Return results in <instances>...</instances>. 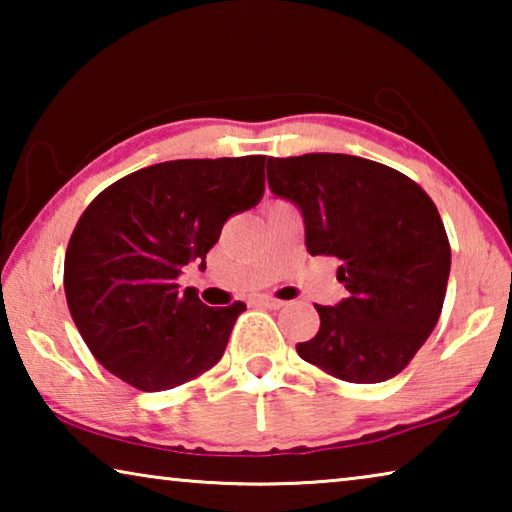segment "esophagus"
<instances>
[{
    "mask_svg": "<svg viewBox=\"0 0 512 512\" xmlns=\"http://www.w3.org/2000/svg\"><path fill=\"white\" fill-rule=\"evenodd\" d=\"M257 302H259V305L268 307V309H282L284 305H287V302H284V300H277L273 296H259Z\"/></svg>",
    "mask_w": 512,
    "mask_h": 512,
    "instance_id": "1",
    "label": "esophagus"
}]
</instances>
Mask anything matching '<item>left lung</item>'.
<instances>
[{
	"mask_svg": "<svg viewBox=\"0 0 512 512\" xmlns=\"http://www.w3.org/2000/svg\"><path fill=\"white\" fill-rule=\"evenodd\" d=\"M268 185L305 219L309 255L341 262L348 298L316 305L320 327L296 350L352 384L409 366L443 311L452 248L424 189L386 164L343 153L268 158Z\"/></svg>",
	"mask_w": 512,
	"mask_h": 512,
	"instance_id": "obj_1",
	"label": "left lung"
}]
</instances>
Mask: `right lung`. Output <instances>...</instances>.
I'll return each instance as SVG.
<instances>
[{
  "label": "right lung",
  "mask_w": 512,
  "mask_h": 512,
  "mask_svg": "<svg viewBox=\"0 0 512 512\" xmlns=\"http://www.w3.org/2000/svg\"><path fill=\"white\" fill-rule=\"evenodd\" d=\"M266 155L171 160L128 173L85 207L65 253L67 307L103 368L158 393L216 366L246 309L207 307L180 268L264 196Z\"/></svg>",
  "instance_id": "obj_1"
}]
</instances>
